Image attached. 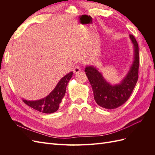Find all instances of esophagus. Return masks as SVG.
<instances>
[{
    "mask_svg": "<svg viewBox=\"0 0 155 155\" xmlns=\"http://www.w3.org/2000/svg\"><path fill=\"white\" fill-rule=\"evenodd\" d=\"M81 68H80V67L79 66H75L74 67V69H73V72H74V74H79V72H81Z\"/></svg>",
    "mask_w": 155,
    "mask_h": 155,
    "instance_id": "1",
    "label": "esophagus"
}]
</instances>
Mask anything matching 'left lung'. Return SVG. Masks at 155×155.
I'll return each instance as SVG.
<instances>
[{"label":"left lung","instance_id":"left-lung-1","mask_svg":"<svg viewBox=\"0 0 155 155\" xmlns=\"http://www.w3.org/2000/svg\"><path fill=\"white\" fill-rule=\"evenodd\" d=\"M134 48V58L128 72L120 83L111 85L102 74L94 66H87L85 72L90 82L94 100L98 105L107 109H114L124 104L132 94L138 79V45L133 35H129Z\"/></svg>","mask_w":155,"mask_h":155}]
</instances>
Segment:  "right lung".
<instances>
[{"instance_id":"add662e5","label":"right lung","mask_w":155,"mask_h":155,"mask_svg":"<svg viewBox=\"0 0 155 155\" xmlns=\"http://www.w3.org/2000/svg\"><path fill=\"white\" fill-rule=\"evenodd\" d=\"M72 75L73 72H70L61 79L54 90L43 99L35 101L22 99V101L29 107L43 113H54L59 109V104L66 92V87Z\"/></svg>"}]
</instances>
